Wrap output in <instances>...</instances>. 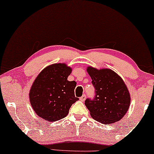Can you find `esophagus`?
Masks as SVG:
<instances>
[{"label": "esophagus", "mask_w": 154, "mask_h": 154, "mask_svg": "<svg viewBox=\"0 0 154 154\" xmlns=\"http://www.w3.org/2000/svg\"><path fill=\"white\" fill-rule=\"evenodd\" d=\"M85 99H86V95L83 94L82 96L80 98H79V100H80V101H82V102H84V101L85 100Z\"/></svg>", "instance_id": "1"}]
</instances>
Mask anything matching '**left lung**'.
Segmentation results:
<instances>
[{"label":"left lung","instance_id":"1","mask_svg":"<svg viewBox=\"0 0 154 154\" xmlns=\"http://www.w3.org/2000/svg\"><path fill=\"white\" fill-rule=\"evenodd\" d=\"M94 87V98H87L85 106L94 119L104 124L118 122L130 105V95L122 79L109 69L87 68Z\"/></svg>","mask_w":154,"mask_h":154}]
</instances>
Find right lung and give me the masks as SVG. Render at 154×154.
<instances>
[{"label": "right lung", "instance_id": "1", "mask_svg": "<svg viewBox=\"0 0 154 154\" xmlns=\"http://www.w3.org/2000/svg\"><path fill=\"white\" fill-rule=\"evenodd\" d=\"M72 69L65 64H54L39 74L30 89V101L37 115L49 122L65 117L79 100L75 95V81H68Z\"/></svg>", "mask_w": 154, "mask_h": 154}]
</instances>
